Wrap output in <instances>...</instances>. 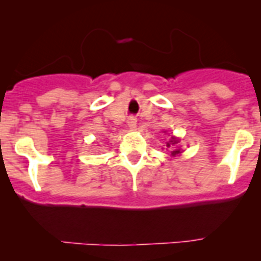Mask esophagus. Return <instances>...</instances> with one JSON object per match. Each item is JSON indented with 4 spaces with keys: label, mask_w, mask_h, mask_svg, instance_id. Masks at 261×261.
Returning a JSON list of instances; mask_svg holds the SVG:
<instances>
[{
    "label": "esophagus",
    "mask_w": 261,
    "mask_h": 261,
    "mask_svg": "<svg viewBox=\"0 0 261 261\" xmlns=\"http://www.w3.org/2000/svg\"><path fill=\"white\" fill-rule=\"evenodd\" d=\"M127 126L130 128H135L136 127V118L135 117H130L127 120Z\"/></svg>",
    "instance_id": "1"
}]
</instances>
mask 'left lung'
<instances>
[{"instance_id":"obj_1","label":"left lung","mask_w":261,"mask_h":261,"mask_svg":"<svg viewBox=\"0 0 261 261\" xmlns=\"http://www.w3.org/2000/svg\"><path fill=\"white\" fill-rule=\"evenodd\" d=\"M179 143V139L174 138V136H172V139L169 140V143H167V146L169 147V149H172L173 151H170V154L173 155V156H175V155L180 154V149H175V144Z\"/></svg>"}]
</instances>
